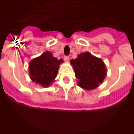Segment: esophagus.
<instances>
[{
  "label": "esophagus",
  "mask_w": 134,
  "mask_h": 134,
  "mask_svg": "<svg viewBox=\"0 0 134 134\" xmlns=\"http://www.w3.org/2000/svg\"><path fill=\"white\" fill-rule=\"evenodd\" d=\"M64 60L66 61V62H68L69 60V56H67V55H65L64 56Z\"/></svg>",
  "instance_id": "34e87169"
}]
</instances>
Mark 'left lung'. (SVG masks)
<instances>
[{
  "label": "left lung",
  "instance_id": "obj_1",
  "mask_svg": "<svg viewBox=\"0 0 134 134\" xmlns=\"http://www.w3.org/2000/svg\"><path fill=\"white\" fill-rule=\"evenodd\" d=\"M70 63L74 67L78 85L86 90L94 89L99 86L106 76V69L101 59L89 52L81 53Z\"/></svg>",
  "mask_w": 134,
  "mask_h": 134
}]
</instances>
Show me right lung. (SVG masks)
Wrapping results in <instances>:
<instances>
[{
  "mask_svg": "<svg viewBox=\"0 0 134 134\" xmlns=\"http://www.w3.org/2000/svg\"><path fill=\"white\" fill-rule=\"evenodd\" d=\"M63 62L62 59L58 60L50 52L46 51L29 64L30 79L44 87L50 86L56 77L59 65Z\"/></svg>",
  "mask_w": 134,
  "mask_h": 134,
  "instance_id": "obj_1",
  "label": "right lung"
}]
</instances>
